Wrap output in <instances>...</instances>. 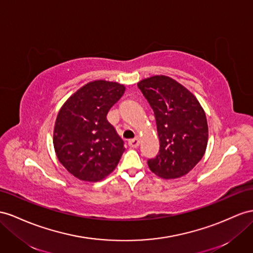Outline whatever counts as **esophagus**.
<instances>
[{"mask_svg": "<svg viewBox=\"0 0 253 253\" xmlns=\"http://www.w3.org/2000/svg\"><path fill=\"white\" fill-rule=\"evenodd\" d=\"M128 144H129V146H130V147H133V148L138 147V146H139V144H140V139L137 137V138H134V139L129 140Z\"/></svg>", "mask_w": 253, "mask_h": 253, "instance_id": "34e87169", "label": "esophagus"}]
</instances>
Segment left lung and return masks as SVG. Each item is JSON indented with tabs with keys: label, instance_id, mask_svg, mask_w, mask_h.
I'll use <instances>...</instances> for the list:
<instances>
[{
	"label": "left lung",
	"instance_id": "8db88e82",
	"mask_svg": "<svg viewBox=\"0 0 253 253\" xmlns=\"http://www.w3.org/2000/svg\"><path fill=\"white\" fill-rule=\"evenodd\" d=\"M138 87L154 111L160 143L148 168L166 179L186 175L206 151L209 126L202 106L189 89L168 76L146 78Z\"/></svg>",
	"mask_w": 253,
	"mask_h": 253
}]
</instances>
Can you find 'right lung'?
<instances>
[{
  "mask_svg": "<svg viewBox=\"0 0 253 253\" xmlns=\"http://www.w3.org/2000/svg\"><path fill=\"white\" fill-rule=\"evenodd\" d=\"M124 93V84L95 80L78 89L60 109L53 130L54 151L75 177L99 182L118 166L124 142L107 114Z\"/></svg>",
  "mask_w": 253,
  "mask_h": 253,
  "instance_id": "right-lung-1",
  "label": "right lung"
}]
</instances>
